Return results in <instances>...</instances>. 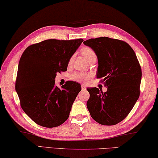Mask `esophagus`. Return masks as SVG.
I'll list each match as a JSON object with an SVG mask.
<instances>
[{
    "label": "esophagus",
    "instance_id": "1",
    "mask_svg": "<svg viewBox=\"0 0 158 158\" xmlns=\"http://www.w3.org/2000/svg\"><path fill=\"white\" fill-rule=\"evenodd\" d=\"M81 88H82V91H85V90L86 89V86H85V85H81Z\"/></svg>",
    "mask_w": 158,
    "mask_h": 158
}]
</instances>
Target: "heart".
<instances>
[{"instance_id": "1", "label": "heart", "mask_w": 158, "mask_h": 158, "mask_svg": "<svg viewBox=\"0 0 158 158\" xmlns=\"http://www.w3.org/2000/svg\"><path fill=\"white\" fill-rule=\"evenodd\" d=\"M81 53L88 62H89L91 60L95 59V58H97V55H96L95 50L92 49L91 48L88 46L83 47L81 49ZM72 60L73 56L70 58L69 60V64L72 62ZM90 77H91V74L88 73L76 72L71 76V78L77 82H86L90 78Z\"/></svg>"}]
</instances>
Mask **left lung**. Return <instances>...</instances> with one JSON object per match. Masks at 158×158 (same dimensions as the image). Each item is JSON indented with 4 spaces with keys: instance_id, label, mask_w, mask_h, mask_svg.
<instances>
[{
    "instance_id": "obj_1",
    "label": "left lung",
    "mask_w": 158,
    "mask_h": 158,
    "mask_svg": "<svg viewBox=\"0 0 158 158\" xmlns=\"http://www.w3.org/2000/svg\"><path fill=\"white\" fill-rule=\"evenodd\" d=\"M84 44L95 50L98 59L97 78L107 86L87 89L86 103L91 117L98 123L113 125L130 113L140 96L142 71L134 50L127 43L107 37L89 39Z\"/></svg>"
}]
</instances>
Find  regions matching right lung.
<instances>
[{"instance_id":"right-lung-1","label":"right lung","mask_w":158,"mask_h":158,"mask_svg":"<svg viewBox=\"0 0 158 158\" xmlns=\"http://www.w3.org/2000/svg\"><path fill=\"white\" fill-rule=\"evenodd\" d=\"M84 40H47L27 48L19 62L15 90L22 110L45 127L63 124L81 87L67 81L55 86L57 73L67 71L70 58Z\"/></svg>"}]
</instances>
